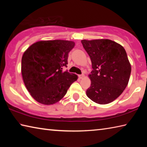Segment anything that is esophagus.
Returning a JSON list of instances; mask_svg holds the SVG:
<instances>
[{"label":"esophagus","mask_w":147,"mask_h":147,"mask_svg":"<svg viewBox=\"0 0 147 147\" xmlns=\"http://www.w3.org/2000/svg\"><path fill=\"white\" fill-rule=\"evenodd\" d=\"M78 77H79L80 79H82L83 77H84V75H83V74H81V75H78Z\"/></svg>","instance_id":"1"}]
</instances>
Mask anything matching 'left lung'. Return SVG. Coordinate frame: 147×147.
Listing matches in <instances>:
<instances>
[{
	"label": "left lung",
	"instance_id": "left-lung-1",
	"mask_svg": "<svg viewBox=\"0 0 147 147\" xmlns=\"http://www.w3.org/2000/svg\"><path fill=\"white\" fill-rule=\"evenodd\" d=\"M91 58L93 71L89 74L91 86L88 97L99 104H109L127 86L131 65L124 47L107 39L81 41Z\"/></svg>",
	"mask_w": 147,
	"mask_h": 147
}]
</instances>
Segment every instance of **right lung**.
Returning <instances> with one entry per match:
<instances>
[{
  "mask_svg": "<svg viewBox=\"0 0 147 147\" xmlns=\"http://www.w3.org/2000/svg\"><path fill=\"white\" fill-rule=\"evenodd\" d=\"M74 41H39L27 49L21 59V73L30 94L44 105L56 104L78 79L75 74L63 71Z\"/></svg>",
  "mask_w": 147,
  "mask_h": 147,
  "instance_id": "right-lung-1",
  "label": "right lung"
}]
</instances>
